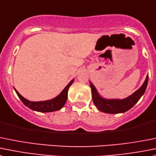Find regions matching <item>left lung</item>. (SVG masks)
<instances>
[{
  "label": "left lung",
  "instance_id": "1",
  "mask_svg": "<svg viewBox=\"0 0 156 156\" xmlns=\"http://www.w3.org/2000/svg\"><path fill=\"white\" fill-rule=\"evenodd\" d=\"M149 81V75H147L143 85L133 94L123 99H106L98 94L96 87L90 81L91 88L92 100L98 109L104 113H124L132 108L139 101L146 91Z\"/></svg>",
  "mask_w": 156,
  "mask_h": 156
}]
</instances>
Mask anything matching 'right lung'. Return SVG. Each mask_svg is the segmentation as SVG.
<instances>
[{
    "instance_id": "1",
    "label": "right lung",
    "mask_w": 156,
    "mask_h": 156,
    "mask_svg": "<svg viewBox=\"0 0 156 156\" xmlns=\"http://www.w3.org/2000/svg\"><path fill=\"white\" fill-rule=\"evenodd\" d=\"M73 81L74 79H72L58 96H56L55 98H52L51 100H47V101H30L24 98L21 94H20L19 92L15 88L14 90L20 99L29 108H30L33 110H35V111L47 113V112L56 111V110H58L62 108L68 99V90H69V87L72 85Z\"/></svg>"
}]
</instances>
